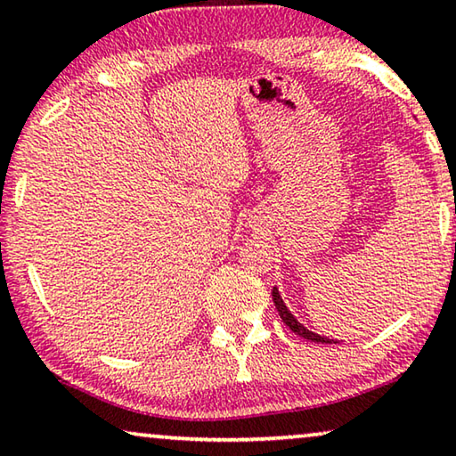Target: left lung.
Here are the masks:
<instances>
[{"instance_id":"1","label":"left lung","mask_w":456,"mask_h":456,"mask_svg":"<svg viewBox=\"0 0 456 456\" xmlns=\"http://www.w3.org/2000/svg\"><path fill=\"white\" fill-rule=\"evenodd\" d=\"M272 298H273V305H276V308H278L280 319L284 321L286 327L290 329L292 332H296V335L302 337V338H306V341H313V343H335V341H332V338H327V337L316 335V332L308 330V329L305 327V324L296 321V316L290 313V310H288V306L284 305V300H281V296H280V292H278V288H273V290H272Z\"/></svg>"}]
</instances>
